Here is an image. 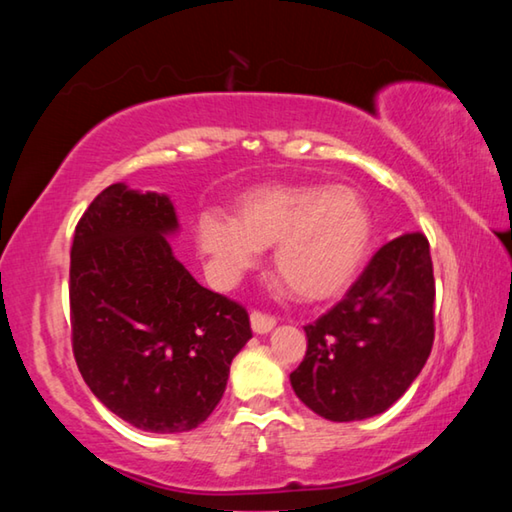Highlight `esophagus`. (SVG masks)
<instances>
[{"label":"esophagus","mask_w":512,"mask_h":512,"mask_svg":"<svg viewBox=\"0 0 512 512\" xmlns=\"http://www.w3.org/2000/svg\"><path fill=\"white\" fill-rule=\"evenodd\" d=\"M250 327H253L255 334H268L275 327V318L262 314V311H253L250 314Z\"/></svg>","instance_id":"esophagus-1"}]
</instances>
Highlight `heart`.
<instances>
[{
    "mask_svg": "<svg viewBox=\"0 0 512 512\" xmlns=\"http://www.w3.org/2000/svg\"><path fill=\"white\" fill-rule=\"evenodd\" d=\"M196 246L214 280L232 282L273 248L284 287L302 302L339 298L357 277L372 239V219L357 189L273 183L235 203V219L207 210L194 225Z\"/></svg>",
    "mask_w": 512,
    "mask_h": 512,
    "instance_id": "1",
    "label": "heart"
}]
</instances>
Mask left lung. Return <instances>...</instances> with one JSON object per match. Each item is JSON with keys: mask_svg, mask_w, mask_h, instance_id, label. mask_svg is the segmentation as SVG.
<instances>
[{"mask_svg": "<svg viewBox=\"0 0 512 512\" xmlns=\"http://www.w3.org/2000/svg\"><path fill=\"white\" fill-rule=\"evenodd\" d=\"M433 298L427 237L381 246L339 305L305 327L307 354L289 377L300 402L332 422L391 409L429 359Z\"/></svg>", "mask_w": 512, "mask_h": 512, "instance_id": "8db88e82", "label": "left lung"}]
</instances>
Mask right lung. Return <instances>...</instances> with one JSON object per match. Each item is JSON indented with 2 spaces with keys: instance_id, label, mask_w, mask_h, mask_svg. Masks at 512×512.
Returning <instances> with one entry per match:
<instances>
[{
  "instance_id": "add662e5",
  "label": "right lung",
  "mask_w": 512,
  "mask_h": 512,
  "mask_svg": "<svg viewBox=\"0 0 512 512\" xmlns=\"http://www.w3.org/2000/svg\"><path fill=\"white\" fill-rule=\"evenodd\" d=\"M171 198L115 183L74 232L69 266L74 357L121 420L153 433L196 429L253 339L246 309L198 284L173 255Z\"/></svg>"
}]
</instances>
